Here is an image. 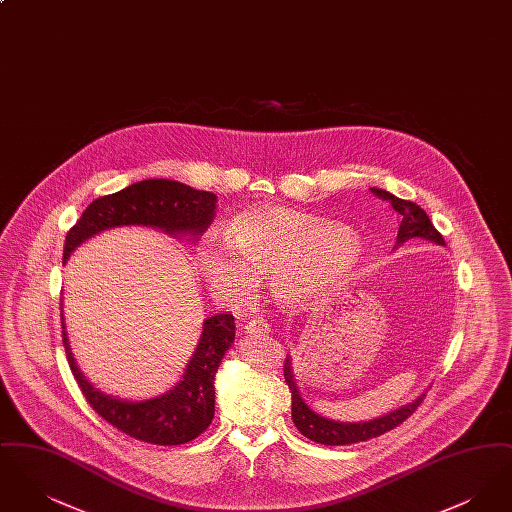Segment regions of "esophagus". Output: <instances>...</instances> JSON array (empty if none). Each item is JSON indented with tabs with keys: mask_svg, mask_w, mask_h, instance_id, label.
<instances>
[{
	"mask_svg": "<svg viewBox=\"0 0 512 512\" xmlns=\"http://www.w3.org/2000/svg\"><path fill=\"white\" fill-rule=\"evenodd\" d=\"M244 332L247 336L259 338V336H267V334H270V326H268L265 320H249V322L245 324Z\"/></svg>",
	"mask_w": 512,
	"mask_h": 512,
	"instance_id": "1",
	"label": "esophagus"
}]
</instances>
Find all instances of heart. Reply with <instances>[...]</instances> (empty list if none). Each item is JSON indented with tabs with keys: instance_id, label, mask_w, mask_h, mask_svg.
<instances>
[{
	"instance_id": "obj_1",
	"label": "heart",
	"mask_w": 512,
	"mask_h": 512,
	"mask_svg": "<svg viewBox=\"0 0 512 512\" xmlns=\"http://www.w3.org/2000/svg\"><path fill=\"white\" fill-rule=\"evenodd\" d=\"M226 234L228 240H201L197 267L230 307L249 305L268 282L276 305L299 309L363 259V240L353 228L278 205L236 215Z\"/></svg>"
}]
</instances>
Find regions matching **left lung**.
Here are the masks:
<instances>
[{
    "label": "left lung",
    "mask_w": 512,
    "mask_h": 512,
    "mask_svg": "<svg viewBox=\"0 0 512 512\" xmlns=\"http://www.w3.org/2000/svg\"><path fill=\"white\" fill-rule=\"evenodd\" d=\"M372 194L390 201L391 207L401 215V224H399V232H397V244H405L407 240L414 238H422L434 244L445 245L441 234L434 228L432 220L428 219V215L424 213V209H420L413 201H405L399 199L397 195L390 194L386 190L380 188H372ZM284 378L286 384L290 386L292 391V418L295 428L305 436V438L322 443V445H351V443H359L366 439L378 438L386 432L393 430L395 426H399L401 422H405L411 414L418 409V405L422 403L424 395L416 397L411 403L391 411V413L372 418V420H361V422H341V420H332L326 418L322 414L315 413L305 399L301 397V391L297 388L295 382V374H293L292 357L286 359L284 365Z\"/></svg>",
    "instance_id": "8db88e82"
}]
</instances>
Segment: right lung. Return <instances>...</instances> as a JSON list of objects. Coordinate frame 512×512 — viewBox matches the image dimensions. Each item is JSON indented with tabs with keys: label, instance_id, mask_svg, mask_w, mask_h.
<instances>
[{
	"label": "right lung",
	"instance_id": "right-lung-1",
	"mask_svg": "<svg viewBox=\"0 0 512 512\" xmlns=\"http://www.w3.org/2000/svg\"><path fill=\"white\" fill-rule=\"evenodd\" d=\"M217 201L213 192L194 190L176 180L149 178L136 182L117 194L103 195L86 207L67 234L63 261L67 263L76 247L90 238L121 226H146L172 238L195 242L215 219ZM61 324L67 361L80 391L90 407L117 430L146 443L182 445L209 428L215 416V376L236 336L232 315L203 320L194 355L180 382L172 390L149 399H122L98 390L76 365L63 311Z\"/></svg>",
	"mask_w": 512,
	"mask_h": 512
}]
</instances>
